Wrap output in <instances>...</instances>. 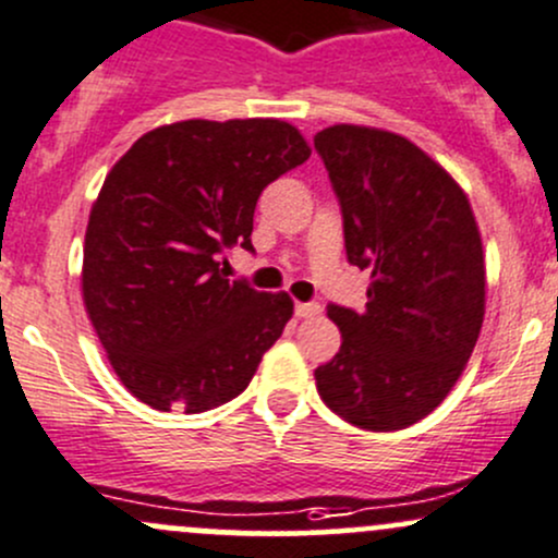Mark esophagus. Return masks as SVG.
Wrapping results in <instances>:
<instances>
[{
	"instance_id": "34e87169",
	"label": "esophagus",
	"mask_w": 558,
	"mask_h": 558,
	"mask_svg": "<svg viewBox=\"0 0 558 558\" xmlns=\"http://www.w3.org/2000/svg\"><path fill=\"white\" fill-rule=\"evenodd\" d=\"M296 315L299 318H315V315H320V304L318 302H299Z\"/></svg>"
}]
</instances>
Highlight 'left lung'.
Here are the masks:
<instances>
[{"label":"left lung","mask_w":558,"mask_h":558,"mask_svg":"<svg viewBox=\"0 0 558 558\" xmlns=\"http://www.w3.org/2000/svg\"><path fill=\"white\" fill-rule=\"evenodd\" d=\"M342 205L344 248L372 272L366 307H328L339 353L318 396L363 430H401L460 379L484 324V245L465 190L398 133L331 125L315 136Z\"/></svg>","instance_id":"1"}]
</instances>
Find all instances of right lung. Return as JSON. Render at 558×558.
I'll use <instances>...</instances> for the list:
<instances>
[{"instance_id": "obj_1", "label": "right lung", "mask_w": 558, "mask_h": 558, "mask_svg": "<svg viewBox=\"0 0 558 558\" xmlns=\"http://www.w3.org/2000/svg\"><path fill=\"white\" fill-rule=\"evenodd\" d=\"M272 117L181 120L144 133L104 179L82 256V302L120 383L146 407L208 412L240 396L294 315L286 291L227 280L262 190L310 157Z\"/></svg>"}]
</instances>
